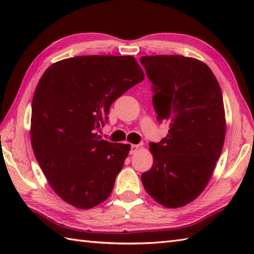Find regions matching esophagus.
Wrapping results in <instances>:
<instances>
[{
	"label": "esophagus",
	"mask_w": 254,
	"mask_h": 254,
	"mask_svg": "<svg viewBox=\"0 0 254 254\" xmlns=\"http://www.w3.org/2000/svg\"><path fill=\"white\" fill-rule=\"evenodd\" d=\"M139 148V145H135V144H132L131 145V150H130V154H135L137 152V149Z\"/></svg>",
	"instance_id": "34e87169"
}]
</instances>
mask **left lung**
Wrapping results in <instances>:
<instances>
[{
	"label": "left lung",
	"instance_id": "left-lung-1",
	"mask_svg": "<svg viewBox=\"0 0 254 254\" xmlns=\"http://www.w3.org/2000/svg\"><path fill=\"white\" fill-rule=\"evenodd\" d=\"M139 61L153 84L157 120L169 123L167 136L149 144L154 163L142 175L143 186L163 206H185L206 188L222 153V90L212 69L197 59L145 56Z\"/></svg>",
	"mask_w": 254,
	"mask_h": 254
}]
</instances>
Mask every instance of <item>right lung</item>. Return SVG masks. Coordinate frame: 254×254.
<instances>
[{"label":"right lung","instance_id":"1","mask_svg":"<svg viewBox=\"0 0 254 254\" xmlns=\"http://www.w3.org/2000/svg\"><path fill=\"white\" fill-rule=\"evenodd\" d=\"M144 79L132 56H82L51 64L31 104L30 138L50 187L89 209L109 197L131 146L100 139L112 102Z\"/></svg>","mask_w":254,"mask_h":254}]
</instances>
